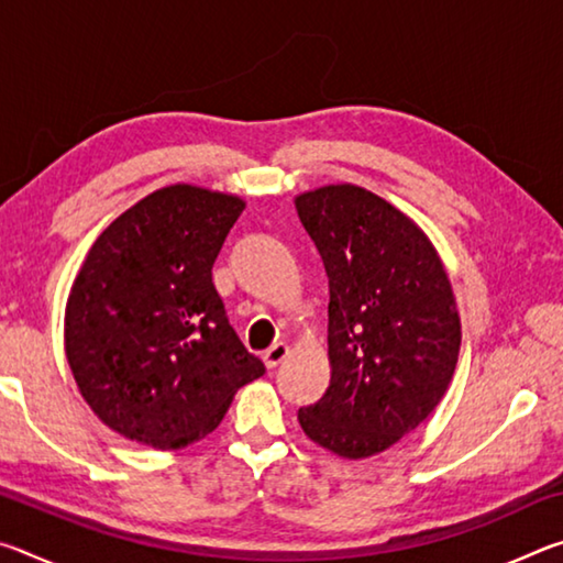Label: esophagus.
Masks as SVG:
<instances>
[{"mask_svg": "<svg viewBox=\"0 0 563 563\" xmlns=\"http://www.w3.org/2000/svg\"><path fill=\"white\" fill-rule=\"evenodd\" d=\"M288 352H290V347L285 345V342H275V345H271L268 350L263 352V362H265V365H268V367H278L280 362H283L285 357H288Z\"/></svg>", "mask_w": 563, "mask_h": 563, "instance_id": "34e87169", "label": "esophagus"}]
</instances>
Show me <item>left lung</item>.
I'll list each match as a JSON object with an SVG mask.
<instances>
[{
	"instance_id": "obj_1",
	"label": "left lung",
	"mask_w": 563,
	"mask_h": 563,
	"mask_svg": "<svg viewBox=\"0 0 563 563\" xmlns=\"http://www.w3.org/2000/svg\"><path fill=\"white\" fill-rule=\"evenodd\" d=\"M295 208L328 273L332 367L325 395L298 419L316 444L362 460L440 405L460 357V312L430 238L385 198L340 184Z\"/></svg>"
}]
</instances>
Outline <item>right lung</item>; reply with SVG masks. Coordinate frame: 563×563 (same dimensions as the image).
<instances>
[{
  "label": "right lung",
  "instance_id": "1",
  "mask_svg": "<svg viewBox=\"0 0 563 563\" xmlns=\"http://www.w3.org/2000/svg\"><path fill=\"white\" fill-rule=\"evenodd\" d=\"M245 203L176 184L121 213L84 261L64 318L66 360L103 424L180 450L221 424L265 373L225 316L213 263Z\"/></svg>",
  "mask_w": 563,
  "mask_h": 563
}]
</instances>
